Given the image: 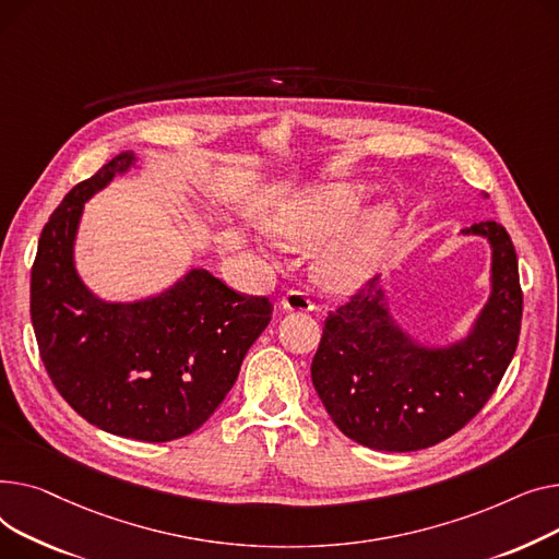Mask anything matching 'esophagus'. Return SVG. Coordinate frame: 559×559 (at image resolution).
I'll list each match as a JSON object with an SVG mask.
<instances>
[{
	"mask_svg": "<svg viewBox=\"0 0 559 559\" xmlns=\"http://www.w3.org/2000/svg\"><path fill=\"white\" fill-rule=\"evenodd\" d=\"M282 311H295V313H309L313 309V302L307 293L302 290H288L280 300Z\"/></svg>",
	"mask_w": 559,
	"mask_h": 559,
	"instance_id": "1",
	"label": "esophagus"
}]
</instances>
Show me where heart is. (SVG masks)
Wrapping results in <instances>:
<instances>
[{"instance_id": "heart-1", "label": "heart", "mask_w": 559, "mask_h": 559, "mask_svg": "<svg viewBox=\"0 0 559 559\" xmlns=\"http://www.w3.org/2000/svg\"><path fill=\"white\" fill-rule=\"evenodd\" d=\"M354 212L352 199H326L309 205L302 214H295L277 227V237L295 248H307L324 241L347 221ZM390 216L377 214L370 223L358 227L334 241L320 257L318 273L322 282L336 290H354L366 284L377 269L388 248Z\"/></svg>"}]
</instances>
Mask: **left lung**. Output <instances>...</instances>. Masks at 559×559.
<instances>
[{
    "mask_svg": "<svg viewBox=\"0 0 559 559\" xmlns=\"http://www.w3.org/2000/svg\"><path fill=\"white\" fill-rule=\"evenodd\" d=\"M463 235L491 246V290L469 334L426 347L392 318L379 277L330 311L311 364L326 413L354 442L379 451L433 447L476 417L514 356L523 293L506 227L480 221Z\"/></svg>",
    "mask_w": 559,
    "mask_h": 559,
    "instance_id": "1",
    "label": "left lung"
}]
</instances>
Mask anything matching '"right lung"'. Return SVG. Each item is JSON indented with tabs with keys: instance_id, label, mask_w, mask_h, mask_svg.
<instances>
[{
	"instance_id": "right-lung-1",
	"label": "right lung",
	"mask_w": 559,
	"mask_h": 559,
	"mask_svg": "<svg viewBox=\"0 0 559 559\" xmlns=\"http://www.w3.org/2000/svg\"><path fill=\"white\" fill-rule=\"evenodd\" d=\"M135 159L133 151L119 153L49 216L31 269V322L49 379L83 419L119 438L169 442L218 408L273 305L205 269L155 298H96L74 266L83 203Z\"/></svg>"
}]
</instances>
